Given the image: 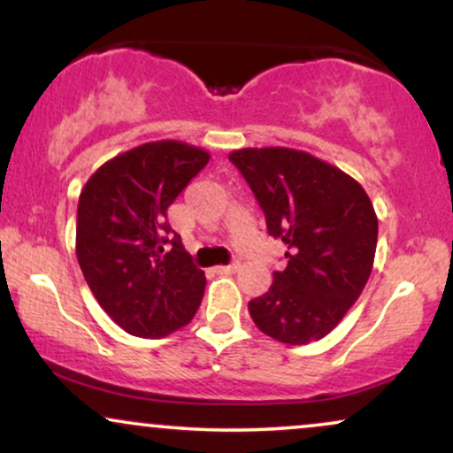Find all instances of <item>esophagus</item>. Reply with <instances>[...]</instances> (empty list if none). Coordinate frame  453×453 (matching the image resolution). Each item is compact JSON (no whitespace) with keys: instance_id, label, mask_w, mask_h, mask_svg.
Instances as JSON below:
<instances>
[{"instance_id":"obj_1","label":"esophagus","mask_w":453,"mask_h":453,"mask_svg":"<svg viewBox=\"0 0 453 453\" xmlns=\"http://www.w3.org/2000/svg\"><path fill=\"white\" fill-rule=\"evenodd\" d=\"M238 270V264H230V266H215L217 274H232Z\"/></svg>"}]
</instances>
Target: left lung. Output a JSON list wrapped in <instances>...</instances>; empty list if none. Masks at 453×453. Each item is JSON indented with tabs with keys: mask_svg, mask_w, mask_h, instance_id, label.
I'll return each mask as SVG.
<instances>
[{
	"mask_svg": "<svg viewBox=\"0 0 453 453\" xmlns=\"http://www.w3.org/2000/svg\"><path fill=\"white\" fill-rule=\"evenodd\" d=\"M244 176L270 236L288 244V266L249 303L264 334L288 345L324 339L360 298L377 249V215L357 180L304 150L241 149Z\"/></svg>",
	"mask_w": 453,
	"mask_h": 453,
	"instance_id": "1",
	"label": "left lung"
}]
</instances>
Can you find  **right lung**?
Segmentation results:
<instances>
[{
  "instance_id": "1",
  "label": "right lung",
  "mask_w": 453,
  "mask_h": 453,
  "mask_svg": "<svg viewBox=\"0 0 453 453\" xmlns=\"http://www.w3.org/2000/svg\"><path fill=\"white\" fill-rule=\"evenodd\" d=\"M206 150L159 140L117 155L78 197L76 257L100 306L127 334L164 339L194 319L206 277L165 212L209 164Z\"/></svg>"
}]
</instances>
